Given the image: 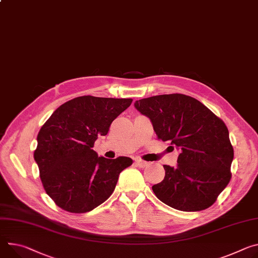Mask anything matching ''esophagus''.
<instances>
[{
    "mask_svg": "<svg viewBox=\"0 0 258 258\" xmlns=\"http://www.w3.org/2000/svg\"><path fill=\"white\" fill-rule=\"evenodd\" d=\"M135 162H136V165H137L139 168H146V167L148 166V162H147V161H144V160L139 159V158H137V159L135 160Z\"/></svg>",
    "mask_w": 258,
    "mask_h": 258,
    "instance_id": "1",
    "label": "esophagus"
}]
</instances>
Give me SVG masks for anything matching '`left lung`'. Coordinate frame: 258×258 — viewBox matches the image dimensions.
<instances>
[{
    "label": "left lung",
    "instance_id": "1",
    "mask_svg": "<svg viewBox=\"0 0 258 258\" xmlns=\"http://www.w3.org/2000/svg\"><path fill=\"white\" fill-rule=\"evenodd\" d=\"M135 108L150 119L158 140L180 151L177 166H163L165 178L152 186L157 199L184 212L212 206L231 178L233 148L225 123L181 93L139 100Z\"/></svg>",
    "mask_w": 258,
    "mask_h": 258
}]
</instances>
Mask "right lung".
Returning a JSON list of instances; mask_svg holds the SVG:
<instances>
[{
	"instance_id": "right-lung-1",
	"label": "right lung",
	"mask_w": 258,
	"mask_h": 258,
	"mask_svg": "<svg viewBox=\"0 0 258 258\" xmlns=\"http://www.w3.org/2000/svg\"><path fill=\"white\" fill-rule=\"evenodd\" d=\"M132 99L83 96L59 106L41 127L34 158L44 189L61 209L86 213L114 191L119 174L133 159H108L92 149Z\"/></svg>"
}]
</instances>
